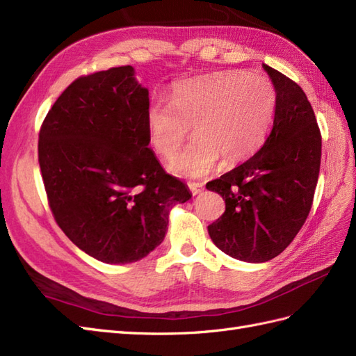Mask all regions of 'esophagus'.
Masks as SVG:
<instances>
[{
    "label": "esophagus",
    "instance_id": "esophagus-1",
    "mask_svg": "<svg viewBox=\"0 0 356 356\" xmlns=\"http://www.w3.org/2000/svg\"><path fill=\"white\" fill-rule=\"evenodd\" d=\"M188 186H189V189H191V193H193L194 195L200 194V193H202V191L204 189V188H203V184H197V181H191V184H188Z\"/></svg>",
    "mask_w": 356,
    "mask_h": 356
}]
</instances>
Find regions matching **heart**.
<instances>
[{
	"mask_svg": "<svg viewBox=\"0 0 356 356\" xmlns=\"http://www.w3.org/2000/svg\"><path fill=\"white\" fill-rule=\"evenodd\" d=\"M277 109L272 81L245 70H225L180 81L171 102L153 99L145 114L149 143L171 159L194 126L195 138L170 163L181 176L203 177L224 163L250 159L265 144Z\"/></svg>",
	"mask_w": 356,
	"mask_h": 356,
	"instance_id": "1",
	"label": "heart"
}]
</instances>
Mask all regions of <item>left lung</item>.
<instances>
[{"label":"left lung","instance_id":"8db88e82","mask_svg":"<svg viewBox=\"0 0 356 356\" xmlns=\"http://www.w3.org/2000/svg\"><path fill=\"white\" fill-rule=\"evenodd\" d=\"M277 91V109L263 147L206 188L225 212L207 227L227 256L268 261L284 251L312 211L321 170L322 135L312 104L295 81L263 65Z\"/></svg>","mask_w":356,"mask_h":356}]
</instances>
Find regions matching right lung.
Segmentation results:
<instances>
[{"label": "right lung", "instance_id": "add662e5", "mask_svg": "<svg viewBox=\"0 0 356 356\" xmlns=\"http://www.w3.org/2000/svg\"><path fill=\"white\" fill-rule=\"evenodd\" d=\"M132 66L75 79L39 132V165L60 229L109 265L147 256L165 238L170 209L191 198L149 149V90Z\"/></svg>", "mask_w": 356, "mask_h": 356}]
</instances>
